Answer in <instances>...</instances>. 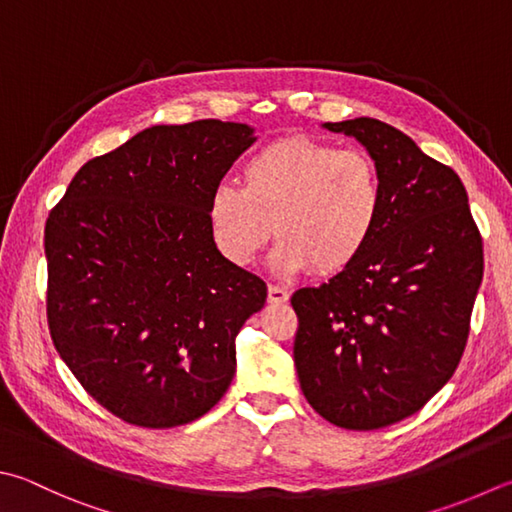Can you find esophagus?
<instances>
[{"mask_svg":"<svg viewBox=\"0 0 512 512\" xmlns=\"http://www.w3.org/2000/svg\"><path fill=\"white\" fill-rule=\"evenodd\" d=\"M267 298H269V303H274V305H283V303H287V301H289V292H287L285 287L269 285V289H267Z\"/></svg>","mask_w":512,"mask_h":512,"instance_id":"esophagus-1","label":"esophagus"}]
</instances>
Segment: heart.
Instances as JSON below:
<instances>
[{"label": "heart", "mask_w": 512, "mask_h": 512, "mask_svg": "<svg viewBox=\"0 0 512 512\" xmlns=\"http://www.w3.org/2000/svg\"><path fill=\"white\" fill-rule=\"evenodd\" d=\"M383 180L365 151L339 149L310 136L265 144L243 167V187L220 182L207 218L218 252L249 267L272 234L278 276H334L352 267L379 229Z\"/></svg>", "instance_id": "1"}]
</instances>
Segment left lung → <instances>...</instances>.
Segmentation results:
<instances>
[{"mask_svg":"<svg viewBox=\"0 0 512 512\" xmlns=\"http://www.w3.org/2000/svg\"><path fill=\"white\" fill-rule=\"evenodd\" d=\"M323 129L370 153L383 180V214L352 267L294 292V365L323 419L379 430L421 410L457 370L484 249L464 182L406 133L374 118Z\"/></svg>","mask_w":512,"mask_h":512,"instance_id":"8db88e82","label":"left lung"}]
</instances>
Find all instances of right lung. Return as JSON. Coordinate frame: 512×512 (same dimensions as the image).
<instances>
[{
	"label": "right lung",
	"mask_w": 512,
	"mask_h": 512,
	"mask_svg": "<svg viewBox=\"0 0 512 512\" xmlns=\"http://www.w3.org/2000/svg\"><path fill=\"white\" fill-rule=\"evenodd\" d=\"M254 127L156 124L75 173L44 229L57 354L122 421L173 428L223 399L267 287L231 265L207 207Z\"/></svg>",
	"instance_id": "right-lung-1"
}]
</instances>
